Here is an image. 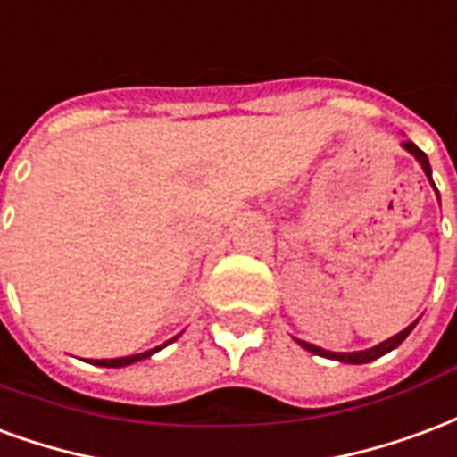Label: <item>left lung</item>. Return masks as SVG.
Listing matches in <instances>:
<instances>
[{"instance_id": "obj_1", "label": "left lung", "mask_w": 457, "mask_h": 457, "mask_svg": "<svg viewBox=\"0 0 457 457\" xmlns=\"http://www.w3.org/2000/svg\"><path fill=\"white\" fill-rule=\"evenodd\" d=\"M402 148L404 151H409L411 155L416 158V162L421 165V170L426 172V178H428V182L434 185V179H431V165H428V158H426V153L421 151V148H416L414 143L411 141H404L402 143ZM436 189V185H434ZM436 195H438V189H436ZM419 324V319H416L414 324H409L404 328V331H399L397 336H392V338H387V341L378 343V345H372V348H365V351H353V353H334V351H326V348H319V345H314V343H306V341H299L297 343L304 348V351L314 353V355H321V358H328V361H338V362H351V365H362V362H372L378 361V358H382V355H387L389 351H395L399 343L404 341L406 336L414 331V326Z\"/></svg>"}]
</instances>
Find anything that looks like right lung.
<instances>
[{
	"instance_id": "right-lung-1",
	"label": "right lung",
	"mask_w": 457,
	"mask_h": 457,
	"mask_svg": "<svg viewBox=\"0 0 457 457\" xmlns=\"http://www.w3.org/2000/svg\"><path fill=\"white\" fill-rule=\"evenodd\" d=\"M178 338V336H175ZM175 338H170L168 343H172ZM168 343H162V345H158V348H151V351H145V353H136V355H126V358H112V361H92L95 365H102V368H126V365H133V362H138V361H145V358H151L153 353H158L162 351Z\"/></svg>"
}]
</instances>
